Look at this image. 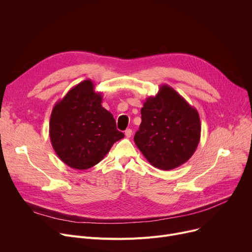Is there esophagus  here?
<instances>
[{"label":"esophagus","mask_w":252,"mask_h":252,"mask_svg":"<svg viewBox=\"0 0 252 252\" xmlns=\"http://www.w3.org/2000/svg\"><path fill=\"white\" fill-rule=\"evenodd\" d=\"M125 135H126V138H130L131 135H133V131H131L130 128H127V129H126V131H125Z\"/></svg>","instance_id":"1"}]
</instances>
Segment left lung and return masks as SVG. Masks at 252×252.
Wrapping results in <instances>:
<instances>
[{"label": "left lung", "mask_w": 252, "mask_h": 252, "mask_svg": "<svg viewBox=\"0 0 252 252\" xmlns=\"http://www.w3.org/2000/svg\"><path fill=\"white\" fill-rule=\"evenodd\" d=\"M142 123L134 137L151 165L162 170L187 162L200 141L198 111L168 85H161L141 109Z\"/></svg>", "instance_id": "left-lung-1"}]
</instances>
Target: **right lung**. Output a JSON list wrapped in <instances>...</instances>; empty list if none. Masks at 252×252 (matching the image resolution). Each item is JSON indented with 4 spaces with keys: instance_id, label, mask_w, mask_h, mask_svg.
<instances>
[{
    "instance_id": "right-lung-1",
    "label": "right lung",
    "mask_w": 252,
    "mask_h": 252,
    "mask_svg": "<svg viewBox=\"0 0 252 252\" xmlns=\"http://www.w3.org/2000/svg\"><path fill=\"white\" fill-rule=\"evenodd\" d=\"M91 79L77 84L53 107L49 134L60 159L84 170L99 163L112 145L125 137L113 115L102 107V94Z\"/></svg>"
}]
</instances>
